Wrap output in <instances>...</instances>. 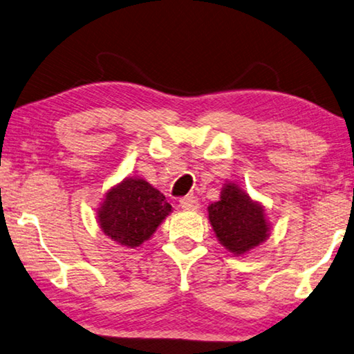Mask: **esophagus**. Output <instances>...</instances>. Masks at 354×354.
Wrapping results in <instances>:
<instances>
[{"mask_svg": "<svg viewBox=\"0 0 354 354\" xmlns=\"http://www.w3.org/2000/svg\"><path fill=\"white\" fill-rule=\"evenodd\" d=\"M178 204H180L183 210H196L199 207V201L194 196H185V198L178 201Z\"/></svg>", "mask_w": 354, "mask_h": 354, "instance_id": "34e87169", "label": "esophagus"}]
</instances>
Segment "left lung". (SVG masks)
<instances>
[{
    "label": "left lung",
    "mask_w": 354,
    "mask_h": 354,
    "mask_svg": "<svg viewBox=\"0 0 354 354\" xmlns=\"http://www.w3.org/2000/svg\"><path fill=\"white\" fill-rule=\"evenodd\" d=\"M208 219L227 251L241 256L270 235L265 212L235 183H225L221 198L208 207Z\"/></svg>",
    "instance_id": "obj_1"
}]
</instances>
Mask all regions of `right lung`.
<instances>
[{
  "label": "right lung",
  "instance_id": "add662e5",
  "mask_svg": "<svg viewBox=\"0 0 354 354\" xmlns=\"http://www.w3.org/2000/svg\"><path fill=\"white\" fill-rule=\"evenodd\" d=\"M171 210L165 196L149 182L127 177L106 193L98 208V223L118 245L136 248L153 235Z\"/></svg>",
  "mask_w": 354,
  "mask_h": 354
}]
</instances>
